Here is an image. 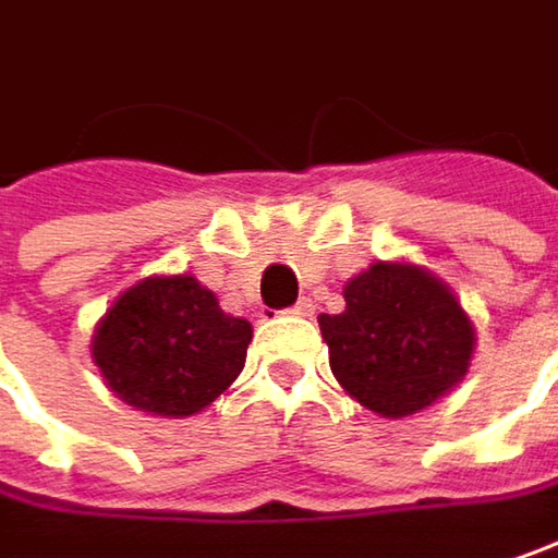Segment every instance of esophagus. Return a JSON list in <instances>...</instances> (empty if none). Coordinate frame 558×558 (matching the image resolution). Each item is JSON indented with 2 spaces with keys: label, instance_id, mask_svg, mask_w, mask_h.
<instances>
[{
  "label": "esophagus",
  "instance_id": "1",
  "mask_svg": "<svg viewBox=\"0 0 558 558\" xmlns=\"http://www.w3.org/2000/svg\"><path fill=\"white\" fill-rule=\"evenodd\" d=\"M289 314H294V317H311V314H314V304H311L307 298H301L294 307H289Z\"/></svg>",
  "mask_w": 558,
  "mask_h": 558
}]
</instances>
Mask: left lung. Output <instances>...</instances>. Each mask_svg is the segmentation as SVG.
<instances>
[{"mask_svg": "<svg viewBox=\"0 0 558 558\" xmlns=\"http://www.w3.org/2000/svg\"><path fill=\"white\" fill-rule=\"evenodd\" d=\"M329 367L383 417L430 408L464 379L474 323L452 289L414 264H374L345 286V311L320 314Z\"/></svg>", "mask_w": 558, "mask_h": 558, "instance_id": "8db88e82", "label": "left lung"}]
</instances>
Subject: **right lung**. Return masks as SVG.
<instances>
[{"instance_id":"add662e5","label":"right lung","mask_w":558,"mask_h":558,"mask_svg":"<svg viewBox=\"0 0 558 558\" xmlns=\"http://www.w3.org/2000/svg\"><path fill=\"white\" fill-rule=\"evenodd\" d=\"M251 336V323L226 314L194 276H150L116 298L90 351L122 402L187 417L235 383Z\"/></svg>"}]
</instances>
